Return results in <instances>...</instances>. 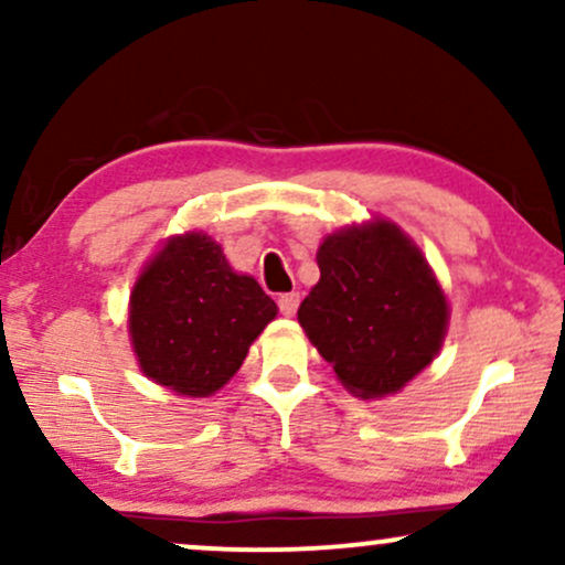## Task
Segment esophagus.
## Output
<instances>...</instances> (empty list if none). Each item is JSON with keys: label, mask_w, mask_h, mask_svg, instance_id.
I'll use <instances>...</instances> for the list:
<instances>
[{"label": "esophagus", "mask_w": 565, "mask_h": 565, "mask_svg": "<svg viewBox=\"0 0 565 565\" xmlns=\"http://www.w3.org/2000/svg\"><path fill=\"white\" fill-rule=\"evenodd\" d=\"M297 308H300V295H297V291H287V295L278 297V310H281L284 316H295Z\"/></svg>", "instance_id": "obj_1"}]
</instances>
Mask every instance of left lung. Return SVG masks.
I'll use <instances>...</instances> for the list:
<instances>
[{"instance_id":"obj_1","label":"left lung","mask_w":565,"mask_h":565,"mask_svg":"<svg viewBox=\"0 0 565 565\" xmlns=\"http://www.w3.org/2000/svg\"><path fill=\"white\" fill-rule=\"evenodd\" d=\"M321 278L297 321L342 385L398 393L444 345L449 302L419 246L391 220L350 225L319 246Z\"/></svg>"}]
</instances>
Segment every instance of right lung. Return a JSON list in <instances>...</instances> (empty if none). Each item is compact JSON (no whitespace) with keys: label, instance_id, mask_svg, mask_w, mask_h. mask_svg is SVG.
I'll list each match as a JSON object with an SVG mask.
<instances>
[{"label":"right lung","instance_id":"obj_1","mask_svg":"<svg viewBox=\"0 0 565 565\" xmlns=\"http://www.w3.org/2000/svg\"><path fill=\"white\" fill-rule=\"evenodd\" d=\"M276 302L236 274L206 233L172 236L142 268L129 295V337L148 380L206 398L244 364L276 319Z\"/></svg>","mask_w":565,"mask_h":565}]
</instances>
